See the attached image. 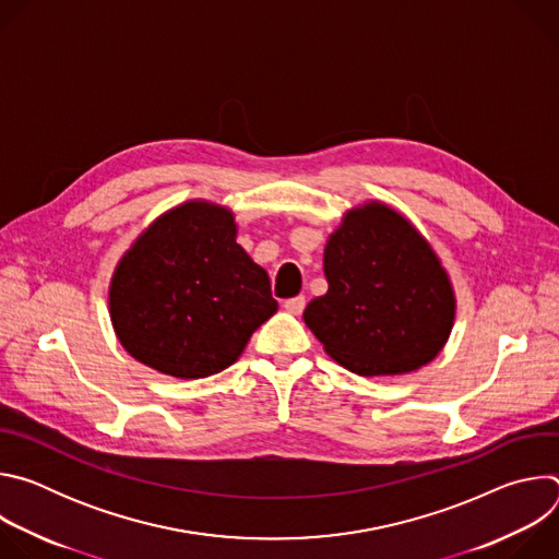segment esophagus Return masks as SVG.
Here are the masks:
<instances>
[{"instance_id": "esophagus-1", "label": "esophagus", "mask_w": 559, "mask_h": 559, "mask_svg": "<svg viewBox=\"0 0 559 559\" xmlns=\"http://www.w3.org/2000/svg\"><path fill=\"white\" fill-rule=\"evenodd\" d=\"M305 305H307V300H305V296H294V298H287L285 300V309L289 311V313H294V316H298V313H302V309H305Z\"/></svg>"}]
</instances>
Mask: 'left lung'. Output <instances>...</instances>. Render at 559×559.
I'll use <instances>...</instances> for the list:
<instances>
[{
	"label": "left lung",
	"instance_id": "obj_1",
	"mask_svg": "<svg viewBox=\"0 0 559 559\" xmlns=\"http://www.w3.org/2000/svg\"><path fill=\"white\" fill-rule=\"evenodd\" d=\"M330 289L313 298L305 325L358 376H397L444 347L455 296L427 238L382 203L345 214L325 248Z\"/></svg>",
	"mask_w": 559,
	"mask_h": 559
}]
</instances>
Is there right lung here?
<instances>
[{
    "instance_id": "1",
    "label": "right lung",
    "mask_w": 559,
    "mask_h": 559,
    "mask_svg": "<svg viewBox=\"0 0 559 559\" xmlns=\"http://www.w3.org/2000/svg\"><path fill=\"white\" fill-rule=\"evenodd\" d=\"M276 309L267 272L236 243L231 212L205 201L158 216L110 283V318L126 352L175 378L236 362Z\"/></svg>"
}]
</instances>
